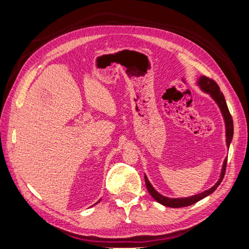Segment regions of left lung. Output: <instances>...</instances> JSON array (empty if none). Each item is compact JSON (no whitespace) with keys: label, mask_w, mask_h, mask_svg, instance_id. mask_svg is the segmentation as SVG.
Listing matches in <instances>:
<instances>
[{"label":"left lung","mask_w":249,"mask_h":249,"mask_svg":"<svg viewBox=\"0 0 249 249\" xmlns=\"http://www.w3.org/2000/svg\"><path fill=\"white\" fill-rule=\"evenodd\" d=\"M197 85L199 86V88L202 90L203 92L209 93L211 95V97H212V99L216 102V104L218 105V107H219V109L222 113L223 119H224V124H225V137H227V146L230 147V144H231V139H232V135H233V124H232V119H231V113L229 111L227 102H225L223 93L220 91V88H219V86L217 85V83L214 80L210 79L206 76H200V78L197 81ZM227 162H228V158H225L224 161H223L222 168H221L220 178H219V179H218V182L213 187H211L210 189L203 191L199 194L192 195V196H190V197L170 198V197L164 196V195H162L158 191H156V189L152 186V184L149 183L147 177L144 176L147 191L150 195H152L155 200H157L158 202L161 203V205H163L165 207L182 208V207L191 206V205H193V203L199 201L200 199L209 196L211 193H213L217 189V187L220 185L221 180L223 179L224 173H225V168H227Z\"/></svg>","instance_id":"obj_1"}]
</instances>
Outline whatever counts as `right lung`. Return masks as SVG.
Instances as JSON below:
<instances>
[{"mask_svg":"<svg viewBox=\"0 0 249 249\" xmlns=\"http://www.w3.org/2000/svg\"><path fill=\"white\" fill-rule=\"evenodd\" d=\"M100 200H101V199H100ZM100 200H99V201H97V202H100Z\"/></svg>","mask_w":249,"mask_h":249,"instance_id":"right-lung-1","label":"right lung"}]
</instances>
